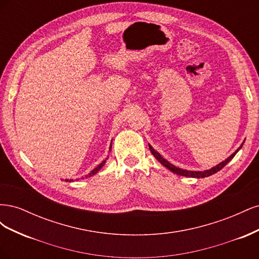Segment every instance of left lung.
<instances>
[{
    "instance_id": "1",
    "label": "left lung",
    "mask_w": 259,
    "mask_h": 259,
    "mask_svg": "<svg viewBox=\"0 0 259 259\" xmlns=\"http://www.w3.org/2000/svg\"><path fill=\"white\" fill-rule=\"evenodd\" d=\"M242 146H243V144L237 149L236 150V152H233L229 158H227L225 161H223L222 163H219V164H217L216 166H214V167H211V168H209V169H206V170H203V171H195V170H187V169H183V168H179V167H176L175 165H173V164H170L168 161H166L165 159L163 158V156L158 152V151H155L154 149L152 148V146H150L149 145V149H150V151H151V153L153 154V156L154 158L158 160L162 165H164L165 166L166 168H168L170 171H173V173H175V174H177V175H180V176H186V177H193V178H204V177H208V176H210V175H213V174H215V173H217L218 170H221L224 166H226V164H228L232 159H233V156L237 154V152L240 150V149L242 148Z\"/></svg>"
}]
</instances>
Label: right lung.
Listing matches in <instances>:
<instances>
[{
	"label": "right lung",
	"instance_id": "1",
	"mask_svg": "<svg viewBox=\"0 0 259 259\" xmlns=\"http://www.w3.org/2000/svg\"><path fill=\"white\" fill-rule=\"evenodd\" d=\"M110 150H111V146H110ZM107 160H108V158H106V159H105L103 162H101V163L99 164L98 166H96L95 168H94V169L91 171V173H90L89 175H86V176H85V178H89V177H91V176H93V175L97 174V173H98V170H99L101 167H103V166L105 165V163H106V161H107ZM82 178L84 179V177H82ZM66 182H72V179H70V180H69V179H66Z\"/></svg>",
	"mask_w": 259,
	"mask_h": 259
}]
</instances>
